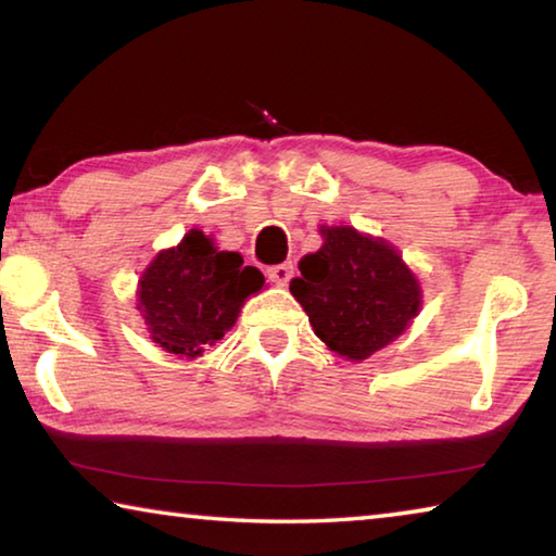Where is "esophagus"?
I'll return each mask as SVG.
<instances>
[{"instance_id": "esophagus-1", "label": "esophagus", "mask_w": 556, "mask_h": 556, "mask_svg": "<svg viewBox=\"0 0 556 556\" xmlns=\"http://www.w3.org/2000/svg\"><path fill=\"white\" fill-rule=\"evenodd\" d=\"M267 277L275 281V285L285 287L287 281L294 277V265H291V262H281V265H275V267L267 269Z\"/></svg>"}]
</instances>
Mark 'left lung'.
<instances>
[{
	"mask_svg": "<svg viewBox=\"0 0 556 556\" xmlns=\"http://www.w3.org/2000/svg\"><path fill=\"white\" fill-rule=\"evenodd\" d=\"M321 235V250L299 262L289 291L331 351L365 361L407 331L421 306L419 281L382 238L348 225Z\"/></svg>",
	"mask_w": 556,
	"mask_h": 556,
	"instance_id": "left-lung-1",
	"label": "left lung"
}]
</instances>
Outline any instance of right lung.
<instances>
[{
    "mask_svg": "<svg viewBox=\"0 0 556 556\" xmlns=\"http://www.w3.org/2000/svg\"><path fill=\"white\" fill-rule=\"evenodd\" d=\"M262 287V271L244 267L240 252H220L201 230H191L144 269L137 308L154 343L174 355L199 357L230 331L244 299Z\"/></svg>",
    "mask_w": 556,
    "mask_h": 556,
    "instance_id": "right-lung-1",
    "label": "right lung"
}]
</instances>
